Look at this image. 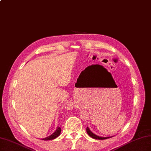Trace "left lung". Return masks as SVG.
Listing matches in <instances>:
<instances>
[{
  "mask_svg": "<svg viewBox=\"0 0 151 151\" xmlns=\"http://www.w3.org/2000/svg\"><path fill=\"white\" fill-rule=\"evenodd\" d=\"M87 132L88 134L89 135V136H90L91 137H92V138L96 139V140H105V139L110 138H111V137H101L97 136V135L94 134L93 133H92L91 131L89 129H88V127H87Z\"/></svg>",
  "mask_w": 151,
  "mask_h": 151,
  "instance_id": "8db88e82",
  "label": "left lung"
}]
</instances>
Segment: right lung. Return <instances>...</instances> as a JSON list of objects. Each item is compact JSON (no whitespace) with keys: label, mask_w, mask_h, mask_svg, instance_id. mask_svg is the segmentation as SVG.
<instances>
[{"label":"right lung","mask_w":151,"mask_h":151,"mask_svg":"<svg viewBox=\"0 0 151 151\" xmlns=\"http://www.w3.org/2000/svg\"><path fill=\"white\" fill-rule=\"evenodd\" d=\"M61 132V128L60 127H58L57 129L55 130V132H54L52 134L50 135V136L46 137L45 138L42 139V140H53V139L56 138L57 137H58L60 135Z\"/></svg>","instance_id":"1"}]
</instances>
